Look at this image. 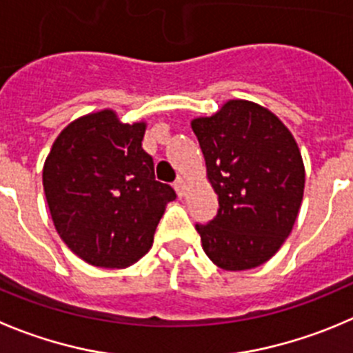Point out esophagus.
<instances>
[{"mask_svg":"<svg viewBox=\"0 0 353 353\" xmlns=\"http://www.w3.org/2000/svg\"><path fill=\"white\" fill-rule=\"evenodd\" d=\"M173 187H174V190H176V194H179L180 197H183V196H185L187 183H185V180L182 179V176H180V179H176V182L173 183Z\"/></svg>","mask_w":353,"mask_h":353,"instance_id":"obj_1","label":"esophagus"}]
</instances>
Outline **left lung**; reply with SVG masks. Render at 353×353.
Returning a JSON list of instances; mask_svg holds the SVG:
<instances>
[{"instance_id":"1","label":"left lung","mask_w":353,"mask_h":353,"mask_svg":"<svg viewBox=\"0 0 353 353\" xmlns=\"http://www.w3.org/2000/svg\"><path fill=\"white\" fill-rule=\"evenodd\" d=\"M218 213L196 225L216 267L239 272L270 260L293 230L305 189L300 149L286 124L250 100H229L190 123Z\"/></svg>"}]
</instances>
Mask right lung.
<instances>
[{
	"mask_svg": "<svg viewBox=\"0 0 353 353\" xmlns=\"http://www.w3.org/2000/svg\"><path fill=\"white\" fill-rule=\"evenodd\" d=\"M147 123H123L110 109L74 119L43 166V187L60 239L86 263L126 268L154 241L166 204L176 197L154 176L142 149Z\"/></svg>",
	"mask_w": 353,
	"mask_h": 353,
	"instance_id": "right-lung-1",
	"label": "right lung"
}]
</instances>
